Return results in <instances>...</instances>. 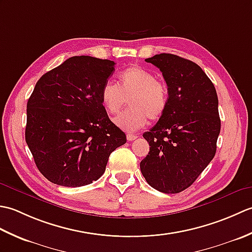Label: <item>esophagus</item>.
<instances>
[{"mask_svg":"<svg viewBox=\"0 0 252 252\" xmlns=\"http://www.w3.org/2000/svg\"><path fill=\"white\" fill-rule=\"evenodd\" d=\"M137 138V135H135V134H131V133H127L126 134V140L127 141H134V140H136Z\"/></svg>","mask_w":252,"mask_h":252,"instance_id":"obj_1","label":"esophagus"}]
</instances>
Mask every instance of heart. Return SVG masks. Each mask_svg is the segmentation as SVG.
Returning a JSON list of instances; mask_svg holds the SVG:
<instances>
[{
    "mask_svg": "<svg viewBox=\"0 0 252 252\" xmlns=\"http://www.w3.org/2000/svg\"><path fill=\"white\" fill-rule=\"evenodd\" d=\"M130 99V109L115 119L121 130L134 132L145 126L148 118L159 120L168 107L169 95L165 84L145 68L132 66L119 74V85L106 82L100 91V100L111 115L119 112Z\"/></svg>",
    "mask_w": 252,
    "mask_h": 252,
    "instance_id": "obj_1",
    "label": "heart"
}]
</instances>
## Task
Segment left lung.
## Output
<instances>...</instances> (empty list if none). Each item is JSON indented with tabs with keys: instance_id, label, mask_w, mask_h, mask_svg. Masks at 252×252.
<instances>
[{
	"instance_id": "8db88e82",
	"label": "left lung",
	"mask_w": 252,
	"mask_h": 252,
	"mask_svg": "<svg viewBox=\"0 0 252 252\" xmlns=\"http://www.w3.org/2000/svg\"><path fill=\"white\" fill-rule=\"evenodd\" d=\"M145 61L162 72L169 101L164 115L143 134L151 147L140 167L155 189L176 194L194 183L216 155L221 130L217 91L191 61L165 53Z\"/></svg>"
}]
</instances>
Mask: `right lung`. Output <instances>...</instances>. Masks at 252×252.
Masks as SVG:
<instances>
[{
  "label": "right lung",
  "mask_w": 252,
  "mask_h": 252,
  "mask_svg": "<svg viewBox=\"0 0 252 252\" xmlns=\"http://www.w3.org/2000/svg\"><path fill=\"white\" fill-rule=\"evenodd\" d=\"M115 63L73 56L43 74L27 104L26 142L40 172L67 187L93 183L126 142L100 100Z\"/></svg>",
  "instance_id": "add662e5"
}]
</instances>
